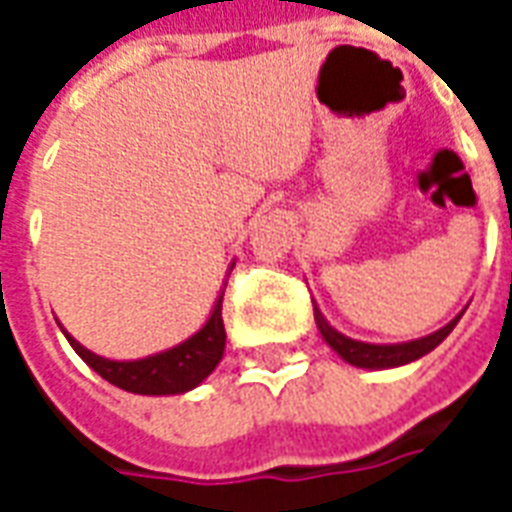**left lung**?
I'll return each mask as SVG.
<instances>
[{
  "label": "left lung",
  "instance_id": "8db88e82",
  "mask_svg": "<svg viewBox=\"0 0 512 512\" xmlns=\"http://www.w3.org/2000/svg\"><path fill=\"white\" fill-rule=\"evenodd\" d=\"M315 304V301H312ZM461 310L452 318L447 326H441L433 334L417 337V340H408V343H365V340H354V337H345L343 332H337L332 323L323 318L321 307L315 304V323H318V332L326 340V345L332 348L334 354L340 356L343 362L362 370H389V367H403L408 362H417L425 354H430L439 343H444V337L455 329V323L461 321Z\"/></svg>",
  "mask_w": 512,
  "mask_h": 512
}]
</instances>
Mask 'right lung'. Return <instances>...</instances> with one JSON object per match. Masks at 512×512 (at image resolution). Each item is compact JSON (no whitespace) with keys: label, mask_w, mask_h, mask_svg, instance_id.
Returning <instances> with one entry per match:
<instances>
[{"label":"right lung","mask_w":512,"mask_h":512,"mask_svg":"<svg viewBox=\"0 0 512 512\" xmlns=\"http://www.w3.org/2000/svg\"><path fill=\"white\" fill-rule=\"evenodd\" d=\"M233 266L235 263H230V271ZM224 288H227V282L213 301L211 315L205 318L197 332L167 351L142 356V359H106V356L84 348L73 334H68V329H62V323L60 329L68 337L73 351L109 384L134 392V395H183V392H191L194 386H200L222 362L224 343H227L222 321Z\"/></svg>","instance_id":"add662e5"}]
</instances>
